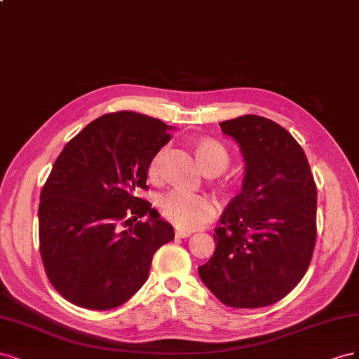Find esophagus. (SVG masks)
Returning a JSON list of instances; mask_svg holds the SVG:
<instances>
[{"label": "esophagus", "instance_id": "esophagus-1", "mask_svg": "<svg viewBox=\"0 0 359 359\" xmlns=\"http://www.w3.org/2000/svg\"><path fill=\"white\" fill-rule=\"evenodd\" d=\"M191 234H192L191 231L180 229V228H177V229H176V237H177V238H187V237H189Z\"/></svg>", "mask_w": 359, "mask_h": 359}]
</instances>
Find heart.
I'll list each match as a JSON object with an SVG mask.
<instances>
[{"label":"heart","mask_w":359,"mask_h":359,"mask_svg":"<svg viewBox=\"0 0 359 359\" xmlns=\"http://www.w3.org/2000/svg\"><path fill=\"white\" fill-rule=\"evenodd\" d=\"M167 149H159L155 156L150 159L149 176L158 179L163 175V164ZM196 155L204 171L224 170L228 165L229 155L226 149L215 140H201L196 144ZM158 207L161 213L170 222L182 229H195L209 222L216 213L217 204L215 198L205 194H194L183 189H171L159 196Z\"/></svg>","instance_id":"1"}]
</instances>
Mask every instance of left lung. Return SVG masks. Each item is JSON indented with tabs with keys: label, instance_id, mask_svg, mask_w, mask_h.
<instances>
[{
	"label": "left lung",
	"instance_id": "1",
	"mask_svg": "<svg viewBox=\"0 0 359 359\" xmlns=\"http://www.w3.org/2000/svg\"><path fill=\"white\" fill-rule=\"evenodd\" d=\"M246 163L241 192L215 229L198 273L219 302L257 309L280 302L306 274L316 243V183L303 147L257 114L221 122Z\"/></svg>",
	"mask_w": 359,
	"mask_h": 359
}]
</instances>
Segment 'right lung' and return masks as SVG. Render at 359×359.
I'll return each mask as SVG.
<instances>
[{"label":"right lung","mask_w":359,"mask_h":359,"mask_svg":"<svg viewBox=\"0 0 359 359\" xmlns=\"http://www.w3.org/2000/svg\"><path fill=\"white\" fill-rule=\"evenodd\" d=\"M168 130L146 114L109 113L56 158L40 194V255L52 286L70 303L122 306L144 285L154 253L175 238L172 226L137 196L147 189L150 159L170 142ZM144 215L147 222L137 221Z\"/></svg>","instance_id":"obj_1"}]
</instances>
